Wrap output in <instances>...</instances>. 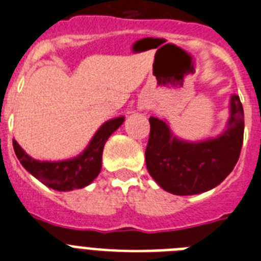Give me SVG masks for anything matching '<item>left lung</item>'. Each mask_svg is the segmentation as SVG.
<instances>
[{"mask_svg": "<svg viewBox=\"0 0 261 261\" xmlns=\"http://www.w3.org/2000/svg\"><path fill=\"white\" fill-rule=\"evenodd\" d=\"M145 148L147 170L173 195L203 193L218 187L236 166L244 141V109L238 95L230 99L227 128L215 139L191 143L175 137L166 121L149 118Z\"/></svg>", "mask_w": 261, "mask_h": 261, "instance_id": "obj_1", "label": "left lung"}]
</instances>
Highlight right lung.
Returning a JSON list of instances; mask_svg holds the SVG:
<instances>
[{
    "mask_svg": "<svg viewBox=\"0 0 261 261\" xmlns=\"http://www.w3.org/2000/svg\"><path fill=\"white\" fill-rule=\"evenodd\" d=\"M124 120V117H117L106 121L96 130L87 148L76 158L66 159V161H58V162L36 161L25 153V151L20 147L15 139H13V148L16 156L24 169L46 187L60 192L80 189L90 185L98 177L102 169V152L105 143L112 136V133L120 128Z\"/></svg>",
    "mask_w": 261,
    "mask_h": 261,
    "instance_id": "add662e5",
    "label": "right lung"
}]
</instances>
